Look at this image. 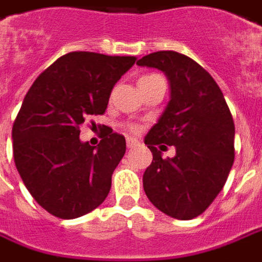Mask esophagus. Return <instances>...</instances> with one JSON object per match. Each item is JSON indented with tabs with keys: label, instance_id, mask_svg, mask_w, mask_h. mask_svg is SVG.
<instances>
[{
	"label": "esophagus",
	"instance_id": "obj_1",
	"mask_svg": "<svg viewBox=\"0 0 262 262\" xmlns=\"http://www.w3.org/2000/svg\"><path fill=\"white\" fill-rule=\"evenodd\" d=\"M137 145H140V141L137 140V138H131V137H128L127 138V147L128 148H134Z\"/></svg>",
	"mask_w": 262,
	"mask_h": 262
}]
</instances>
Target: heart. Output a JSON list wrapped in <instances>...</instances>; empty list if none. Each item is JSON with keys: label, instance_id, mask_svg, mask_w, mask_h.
<instances>
[{"label": "heart", "instance_id": "1", "mask_svg": "<svg viewBox=\"0 0 262 262\" xmlns=\"http://www.w3.org/2000/svg\"><path fill=\"white\" fill-rule=\"evenodd\" d=\"M145 77H149V75H145ZM145 77H142V78H145ZM129 129H133V131H135V129H137V127H134V125H131V127H129Z\"/></svg>", "mask_w": 262, "mask_h": 262}]
</instances>
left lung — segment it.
<instances>
[{
    "label": "left lung",
    "instance_id": "left-lung-1",
    "mask_svg": "<svg viewBox=\"0 0 262 262\" xmlns=\"http://www.w3.org/2000/svg\"><path fill=\"white\" fill-rule=\"evenodd\" d=\"M137 64L162 71L171 86L168 105L144 140L152 152L144 191L164 214L192 220L215 200L234 164L230 108L214 78L184 54L152 52ZM164 143L176 147L172 159L161 157L156 145Z\"/></svg>",
    "mask_w": 262,
    "mask_h": 262
}]
</instances>
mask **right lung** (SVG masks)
<instances>
[{
  "label": "right lung",
  "mask_w": 262,
  "mask_h": 262,
  "mask_svg": "<svg viewBox=\"0 0 262 262\" xmlns=\"http://www.w3.org/2000/svg\"><path fill=\"white\" fill-rule=\"evenodd\" d=\"M135 59L68 52L25 95L12 125L14 161L30 194L54 217L78 218L107 198L125 138L111 129L91 147L79 140V125L105 113L115 82Z\"/></svg>",
  "instance_id": "obj_1"
}]
</instances>
